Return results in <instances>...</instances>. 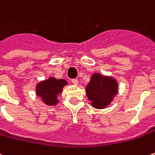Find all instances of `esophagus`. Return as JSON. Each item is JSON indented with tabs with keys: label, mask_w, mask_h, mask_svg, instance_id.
Returning <instances> with one entry per match:
<instances>
[{
	"label": "esophagus",
	"mask_w": 155,
	"mask_h": 155,
	"mask_svg": "<svg viewBox=\"0 0 155 155\" xmlns=\"http://www.w3.org/2000/svg\"><path fill=\"white\" fill-rule=\"evenodd\" d=\"M71 82H72L74 84H78V80H76V79H73V80H71Z\"/></svg>",
	"instance_id": "1"
}]
</instances>
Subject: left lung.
<instances>
[{
    "label": "left lung",
    "mask_w": 155,
    "mask_h": 155,
    "mask_svg": "<svg viewBox=\"0 0 155 155\" xmlns=\"http://www.w3.org/2000/svg\"><path fill=\"white\" fill-rule=\"evenodd\" d=\"M118 87L119 84L114 78L94 73L85 87V93L93 107L104 109L118 94Z\"/></svg>",
    "instance_id": "1"
}]
</instances>
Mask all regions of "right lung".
I'll return each mask as SVG.
<instances>
[{
    "label": "right lung",
    "mask_w": 155,
    "mask_h": 155,
    "mask_svg": "<svg viewBox=\"0 0 155 155\" xmlns=\"http://www.w3.org/2000/svg\"><path fill=\"white\" fill-rule=\"evenodd\" d=\"M67 81L64 79H55L49 77L47 80L40 81L35 86V94L41 98V101L49 106L58 104V95L61 94L64 85H67Z\"/></svg>",
    "instance_id": "obj_1"
}]
</instances>
